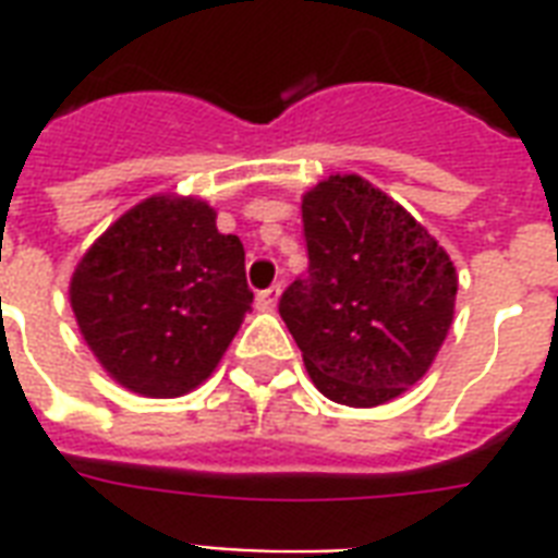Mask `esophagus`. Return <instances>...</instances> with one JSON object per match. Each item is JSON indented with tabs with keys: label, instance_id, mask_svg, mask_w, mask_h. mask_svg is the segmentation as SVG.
I'll use <instances>...</instances> for the list:
<instances>
[{
	"label": "esophagus",
	"instance_id": "1",
	"mask_svg": "<svg viewBox=\"0 0 558 558\" xmlns=\"http://www.w3.org/2000/svg\"><path fill=\"white\" fill-rule=\"evenodd\" d=\"M278 298H280V287L263 289L260 295H257V306H260V310H275V306H278Z\"/></svg>",
	"mask_w": 558,
	"mask_h": 558
}]
</instances>
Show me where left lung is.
I'll return each mask as SVG.
<instances>
[{
  "instance_id": "left-lung-1",
  "label": "left lung",
  "mask_w": 558,
  "mask_h": 558,
  "mask_svg": "<svg viewBox=\"0 0 558 558\" xmlns=\"http://www.w3.org/2000/svg\"><path fill=\"white\" fill-rule=\"evenodd\" d=\"M310 271L280 298V318L324 397L385 405L440 353L458 271L437 240L385 191L336 173L304 193Z\"/></svg>"
}]
</instances>
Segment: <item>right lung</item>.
I'll list each match as a JSON object with an SVG mask.
<instances>
[{
	"label": "right lung",
	"instance_id": "1",
	"mask_svg": "<svg viewBox=\"0 0 558 558\" xmlns=\"http://www.w3.org/2000/svg\"><path fill=\"white\" fill-rule=\"evenodd\" d=\"M100 367L126 390L185 397L208 379L252 310L240 236L196 196L156 193L86 248L69 283Z\"/></svg>",
	"mask_w": 558,
	"mask_h": 558
}]
</instances>
